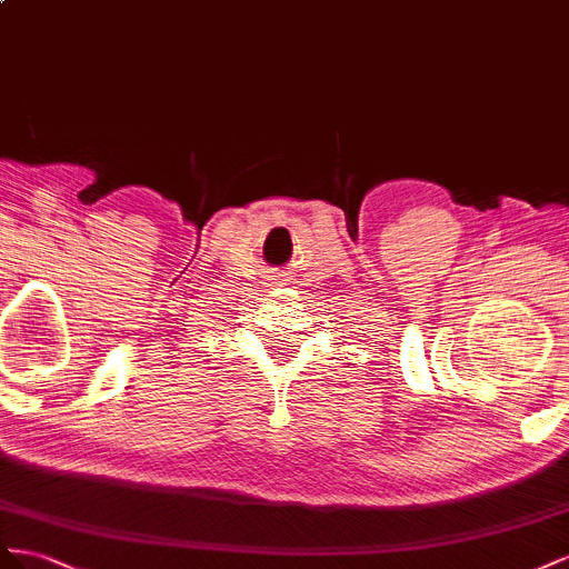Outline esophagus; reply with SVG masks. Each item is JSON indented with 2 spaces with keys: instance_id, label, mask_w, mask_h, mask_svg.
I'll return each instance as SVG.
<instances>
[{
  "instance_id": "obj_1",
  "label": "esophagus",
  "mask_w": 569,
  "mask_h": 569,
  "mask_svg": "<svg viewBox=\"0 0 569 569\" xmlns=\"http://www.w3.org/2000/svg\"><path fill=\"white\" fill-rule=\"evenodd\" d=\"M269 281H271V283H279V286H281V283H283V273H276L273 279H269Z\"/></svg>"
}]
</instances>
